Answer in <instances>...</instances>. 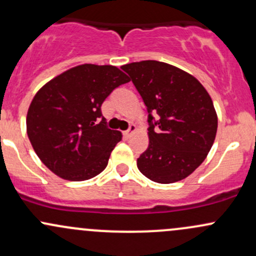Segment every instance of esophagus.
<instances>
[{
  "label": "esophagus",
  "instance_id": "obj_1",
  "mask_svg": "<svg viewBox=\"0 0 256 256\" xmlns=\"http://www.w3.org/2000/svg\"><path fill=\"white\" fill-rule=\"evenodd\" d=\"M134 131H136V126L134 125H130V128H128V130H126L125 132H124V136L125 137H130L131 134H132Z\"/></svg>",
  "mask_w": 256,
  "mask_h": 256
}]
</instances>
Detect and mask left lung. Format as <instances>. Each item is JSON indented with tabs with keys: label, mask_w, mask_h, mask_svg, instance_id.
<instances>
[{
	"label": "left lung",
	"mask_w": 256,
	"mask_h": 256,
	"mask_svg": "<svg viewBox=\"0 0 256 256\" xmlns=\"http://www.w3.org/2000/svg\"><path fill=\"white\" fill-rule=\"evenodd\" d=\"M122 69L148 112L150 146L137 168L158 184L186 178L206 158L216 136L218 115L209 94L194 76L162 62H136Z\"/></svg>",
	"instance_id": "obj_1"
}]
</instances>
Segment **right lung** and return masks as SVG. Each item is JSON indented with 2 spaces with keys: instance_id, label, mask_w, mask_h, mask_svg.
I'll return each instance as SVG.
<instances>
[{
  "instance_id": "obj_1",
  "label": "right lung",
  "mask_w": 256,
  "mask_h": 256,
  "mask_svg": "<svg viewBox=\"0 0 256 256\" xmlns=\"http://www.w3.org/2000/svg\"><path fill=\"white\" fill-rule=\"evenodd\" d=\"M130 78L116 66L82 64L48 81L34 97L26 132L41 162L69 181L102 172L120 131L106 128V98Z\"/></svg>"
}]
</instances>
